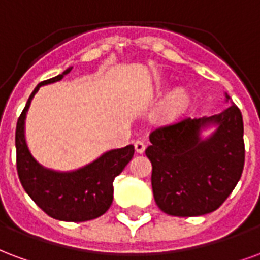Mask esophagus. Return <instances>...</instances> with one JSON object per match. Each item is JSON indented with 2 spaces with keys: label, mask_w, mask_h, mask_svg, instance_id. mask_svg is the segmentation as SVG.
I'll use <instances>...</instances> for the list:
<instances>
[{
  "label": "esophagus",
  "mask_w": 260,
  "mask_h": 260,
  "mask_svg": "<svg viewBox=\"0 0 260 260\" xmlns=\"http://www.w3.org/2000/svg\"><path fill=\"white\" fill-rule=\"evenodd\" d=\"M146 149V145L142 142V140H136L135 142V150H136V153H139V154H142L143 151H145Z\"/></svg>",
  "instance_id": "obj_1"
}]
</instances>
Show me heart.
<instances>
[{"label":"heart","mask_w":260,"mask_h":260,"mask_svg":"<svg viewBox=\"0 0 260 260\" xmlns=\"http://www.w3.org/2000/svg\"><path fill=\"white\" fill-rule=\"evenodd\" d=\"M187 105H189V95L182 89H179L169 96L164 106V110L168 114H178L180 111H183Z\"/></svg>","instance_id":"b5f03b06"}]
</instances>
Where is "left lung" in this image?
<instances>
[{"label":"left lung","mask_w":260,"mask_h":260,"mask_svg":"<svg viewBox=\"0 0 260 260\" xmlns=\"http://www.w3.org/2000/svg\"><path fill=\"white\" fill-rule=\"evenodd\" d=\"M226 99H230L226 95ZM216 124L207 140L201 131ZM146 155L153 165L155 204L172 216H200L222 205L241 178L245 159L241 111L232 105L220 114L184 118L150 134Z\"/></svg>","instance_id":"8db88e82"}]
</instances>
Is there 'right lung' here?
<instances>
[{"label": "right lung", "mask_w": 260, "mask_h": 260, "mask_svg": "<svg viewBox=\"0 0 260 260\" xmlns=\"http://www.w3.org/2000/svg\"><path fill=\"white\" fill-rule=\"evenodd\" d=\"M70 71L69 67L59 76L40 82L28 98L16 124V168L23 189L47 215L64 222H86L110 208L113 180L134 157L135 149L129 145L106 151L93 162L73 172H56L38 164L24 138L26 114L40 86L60 81Z\"/></svg>", "instance_id": "obj_1"}]
</instances>
